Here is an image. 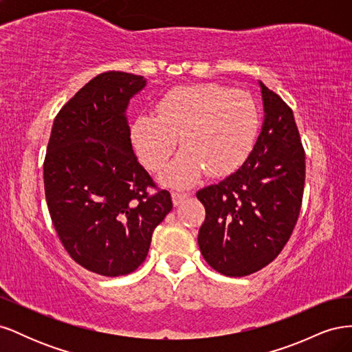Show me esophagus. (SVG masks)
I'll return each mask as SVG.
<instances>
[{"mask_svg":"<svg viewBox=\"0 0 352 352\" xmlns=\"http://www.w3.org/2000/svg\"><path fill=\"white\" fill-rule=\"evenodd\" d=\"M189 197V194H185V192H173L172 194V201H173V206L177 207L182 204V202Z\"/></svg>","mask_w":352,"mask_h":352,"instance_id":"obj_1","label":"esophagus"}]
</instances>
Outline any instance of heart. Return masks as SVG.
<instances>
[{
  "label": "heart",
  "instance_id": "obj_1",
  "mask_svg": "<svg viewBox=\"0 0 352 352\" xmlns=\"http://www.w3.org/2000/svg\"><path fill=\"white\" fill-rule=\"evenodd\" d=\"M155 110L157 116L135 117L131 142L141 162L157 172L172 157L179 138L185 150L162 176L168 186H190L206 170L211 176L232 173L257 140L260 119L254 100L217 83L170 89Z\"/></svg>",
  "mask_w": 352,
  "mask_h": 352
}]
</instances>
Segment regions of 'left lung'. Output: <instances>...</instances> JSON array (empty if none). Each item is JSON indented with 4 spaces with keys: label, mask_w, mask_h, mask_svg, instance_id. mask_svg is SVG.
<instances>
[{
    "label": "left lung",
    "mask_w": 352,
    "mask_h": 352,
    "mask_svg": "<svg viewBox=\"0 0 352 352\" xmlns=\"http://www.w3.org/2000/svg\"><path fill=\"white\" fill-rule=\"evenodd\" d=\"M263 123L252 151L235 173L197 192L206 207L198 232L202 257L216 272L242 278L270 264L300 216L305 155L292 110L257 82Z\"/></svg>",
    "instance_id": "left-lung-1"
}]
</instances>
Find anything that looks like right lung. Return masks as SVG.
<instances>
[{"instance_id": "right-lung-1", "label": "right lung", "mask_w": 352, "mask_h": 352, "mask_svg": "<svg viewBox=\"0 0 352 352\" xmlns=\"http://www.w3.org/2000/svg\"><path fill=\"white\" fill-rule=\"evenodd\" d=\"M146 79L105 72L60 110L44 163L50 216L63 247L89 272L129 274L146 258L154 229L173 208L138 163L127 107Z\"/></svg>"}]
</instances>
